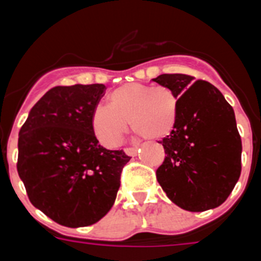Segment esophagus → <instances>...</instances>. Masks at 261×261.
<instances>
[{
  "mask_svg": "<svg viewBox=\"0 0 261 261\" xmlns=\"http://www.w3.org/2000/svg\"><path fill=\"white\" fill-rule=\"evenodd\" d=\"M124 151H125V153L128 154V155H132V156H135L136 154H137V151H138V147H137V146H132V147H125V149H124Z\"/></svg>",
  "mask_w": 261,
  "mask_h": 261,
  "instance_id": "34e87169",
  "label": "esophagus"
}]
</instances>
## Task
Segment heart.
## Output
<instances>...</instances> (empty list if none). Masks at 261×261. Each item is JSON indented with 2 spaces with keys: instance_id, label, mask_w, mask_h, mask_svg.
I'll list each match as a JSON object with an SVG mask.
<instances>
[{
  "instance_id": "b5f03b06",
  "label": "heart",
  "mask_w": 261,
  "mask_h": 261,
  "mask_svg": "<svg viewBox=\"0 0 261 261\" xmlns=\"http://www.w3.org/2000/svg\"><path fill=\"white\" fill-rule=\"evenodd\" d=\"M110 106H99L93 114V128L103 145L120 144L128 123L146 140L167 137L179 119V99L170 87L126 84L108 95Z\"/></svg>"
}]
</instances>
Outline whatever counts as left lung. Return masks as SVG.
Here are the masks:
<instances>
[{"label": "left lung", "mask_w": 261, "mask_h": 261, "mask_svg": "<svg viewBox=\"0 0 261 261\" xmlns=\"http://www.w3.org/2000/svg\"><path fill=\"white\" fill-rule=\"evenodd\" d=\"M154 82L179 99L175 129L158 141L165 161L156 180L174 204L204 212L226 201L242 171V140L234 110L221 91L188 74H161Z\"/></svg>", "instance_id": "left-lung-1"}]
</instances>
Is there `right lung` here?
Wrapping results in <instances>:
<instances>
[{
    "label": "right lung",
    "mask_w": 261,
    "mask_h": 261,
    "mask_svg": "<svg viewBox=\"0 0 261 261\" xmlns=\"http://www.w3.org/2000/svg\"><path fill=\"white\" fill-rule=\"evenodd\" d=\"M106 86H56L41 96L19 130L17 170L34 206L66 227L108 213L132 156L108 150L94 133L93 114Z\"/></svg>",
    "instance_id": "1"
}]
</instances>
